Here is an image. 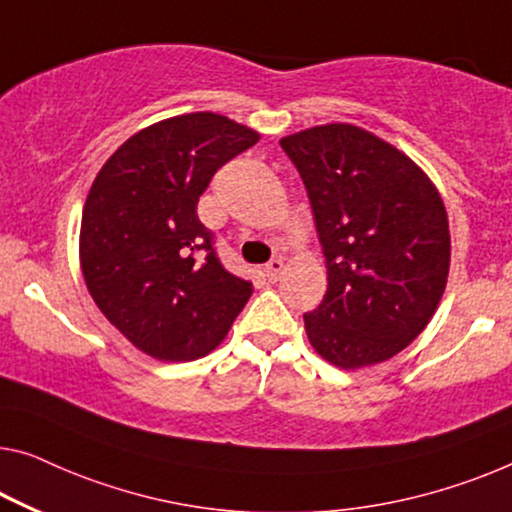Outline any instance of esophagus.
I'll return each mask as SVG.
<instances>
[{"mask_svg": "<svg viewBox=\"0 0 512 512\" xmlns=\"http://www.w3.org/2000/svg\"><path fill=\"white\" fill-rule=\"evenodd\" d=\"M282 269H285V264H282V259H271V262L264 266V276L269 278L271 282H276V280L280 278Z\"/></svg>", "mask_w": 512, "mask_h": 512, "instance_id": "esophagus-1", "label": "esophagus"}]
</instances>
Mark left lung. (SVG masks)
<instances>
[{
    "label": "left lung",
    "instance_id": "8db88e82",
    "mask_svg": "<svg viewBox=\"0 0 512 512\" xmlns=\"http://www.w3.org/2000/svg\"><path fill=\"white\" fill-rule=\"evenodd\" d=\"M308 190L329 289L305 312L310 345L342 370L402 352L446 289L451 232L430 177L393 144L352 124L280 140Z\"/></svg>",
    "mask_w": 512,
    "mask_h": 512
}]
</instances>
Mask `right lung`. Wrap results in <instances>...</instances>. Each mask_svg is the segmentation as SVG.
Wrapping results in <instances>:
<instances>
[{
	"instance_id": "1",
	"label": "right lung",
	"mask_w": 512,
	"mask_h": 512,
	"mask_svg": "<svg viewBox=\"0 0 512 512\" xmlns=\"http://www.w3.org/2000/svg\"><path fill=\"white\" fill-rule=\"evenodd\" d=\"M257 140L223 114H181L128 137L91 183L82 276L108 322L158 361L207 356L253 294L220 264L197 202Z\"/></svg>"
}]
</instances>
